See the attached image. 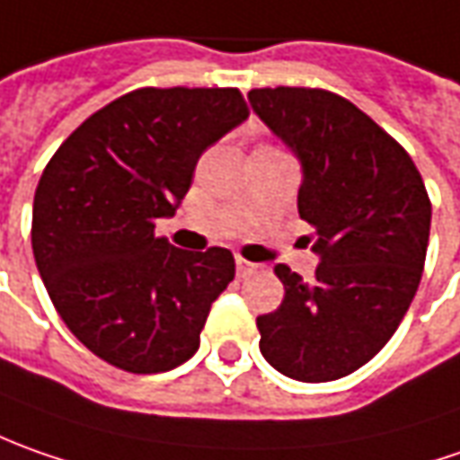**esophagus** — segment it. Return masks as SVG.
I'll list each match as a JSON object with an SVG mask.
<instances>
[{"instance_id":"34e87169","label":"esophagus","mask_w":460,"mask_h":460,"mask_svg":"<svg viewBox=\"0 0 460 460\" xmlns=\"http://www.w3.org/2000/svg\"><path fill=\"white\" fill-rule=\"evenodd\" d=\"M254 270H257V264H254V261H246V260H242V257H236V275H239V278L252 275Z\"/></svg>"}]
</instances>
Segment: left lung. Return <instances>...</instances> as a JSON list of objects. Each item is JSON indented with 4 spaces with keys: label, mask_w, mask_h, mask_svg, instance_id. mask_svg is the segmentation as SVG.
Returning <instances> with one entry per match:
<instances>
[{
    "label": "left lung",
    "mask_w": 460,
    "mask_h": 460,
    "mask_svg": "<svg viewBox=\"0 0 460 460\" xmlns=\"http://www.w3.org/2000/svg\"><path fill=\"white\" fill-rule=\"evenodd\" d=\"M249 103L300 163L297 214L321 260L308 282L275 267L285 297L257 318L260 351L290 379L333 382L379 354L418 293L428 190L412 157L331 91L254 88Z\"/></svg>",
    "instance_id": "left-lung-1"
}]
</instances>
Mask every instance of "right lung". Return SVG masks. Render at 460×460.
Returning a JSON list of instances; mask_svg holds the SVG:
<instances>
[{
  "label": "right lung",
  "mask_w": 460,
  "mask_h": 460,
  "mask_svg": "<svg viewBox=\"0 0 460 460\" xmlns=\"http://www.w3.org/2000/svg\"><path fill=\"white\" fill-rule=\"evenodd\" d=\"M246 117L236 88H137L91 114L42 170L35 264L63 323L103 361L157 374L199 351L234 257L175 249L155 224L178 211L200 155Z\"/></svg>",
  "instance_id": "1"
}]
</instances>
